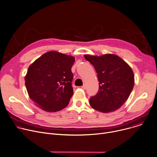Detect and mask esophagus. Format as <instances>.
<instances>
[{
	"mask_svg": "<svg viewBox=\"0 0 157 157\" xmlns=\"http://www.w3.org/2000/svg\"><path fill=\"white\" fill-rule=\"evenodd\" d=\"M81 88H82V89H84V90H85V89H86V84H83V86H81Z\"/></svg>",
	"mask_w": 157,
	"mask_h": 157,
	"instance_id": "1",
	"label": "esophagus"
}]
</instances>
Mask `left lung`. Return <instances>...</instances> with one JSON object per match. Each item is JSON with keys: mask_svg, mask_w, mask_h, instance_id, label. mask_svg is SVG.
I'll list each match as a JSON object with an SVG mask.
<instances>
[{"mask_svg": "<svg viewBox=\"0 0 157 157\" xmlns=\"http://www.w3.org/2000/svg\"><path fill=\"white\" fill-rule=\"evenodd\" d=\"M84 56L94 66L99 81L98 93L90 98L89 104L102 113L117 110L128 98L135 84L131 67L114 54Z\"/></svg>", "mask_w": 157, "mask_h": 157, "instance_id": "8db88e82", "label": "left lung"}]
</instances>
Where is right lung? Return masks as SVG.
Returning a JSON list of instances; mask_svg holds the SVG:
<instances>
[{"instance_id": "add662e5", "label": "right lung", "mask_w": 157, "mask_h": 157, "mask_svg": "<svg viewBox=\"0 0 157 157\" xmlns=\"http://www.w3.org/2000/svg\"><path fill=\"white\" fill-rule=\"evenodd\" d=\"M73 56L56 51L44 53L29 67L25 86L34 104L48 113H55L68 105L73 94L71 67Z\"/></svg>"}]
</instances>
